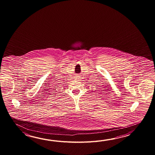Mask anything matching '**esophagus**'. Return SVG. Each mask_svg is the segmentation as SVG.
Wrapping results in <instances>:
<instances>
[{
  "label": "esophagus",
  "instance_id": "obj_1",
  "mask_svg": "<svg viewBox=\"0 0 155 155\" xmlns=\"http://www.w3.org/2000/svg\"><path fill=\"white\" fill-rule=\"evenodd\" d=\"M76 77H79V76H80V75H76Z\"/></svg>",
  "mask_w": 155,
  "mask_h": 155
}]
</instances>
